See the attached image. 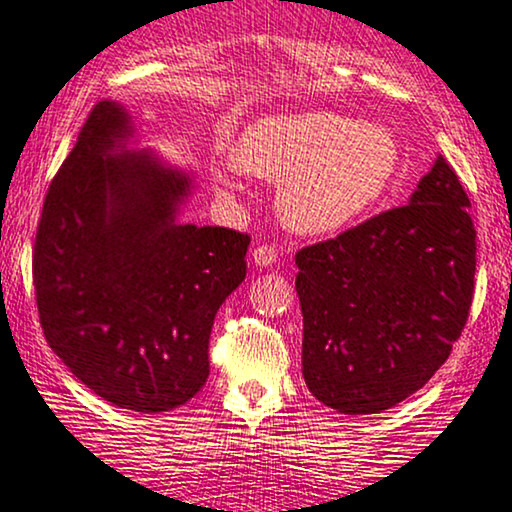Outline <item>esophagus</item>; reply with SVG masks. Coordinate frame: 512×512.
Instances as JSON below:
<instances>
[{
	"instance_id": "esophagus-1",
	"label": "esophagus",
	"mask_w": 512,
	"mask_h": 512,
	"mask_svg": "<svg viewBox=\"0 0 512 512\" xmlns=\"http://www.w3.org/2000/svg\"><path fill=\"white\" fill-rule=\"evenodd\" d=\"M276 260H278V252H276V248H271V245H257V248L252 250V262H255L257 267L267 269Z\"/></svg>"
}]
</instances>
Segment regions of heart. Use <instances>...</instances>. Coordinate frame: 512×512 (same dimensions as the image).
<instances>
[{"label":"heart","mask_w":512,"mask_h":512,"mask_svg":"<svg viewBox=\"0 0 512 512\" xmlns=\"http://www.w3.org/2000/svg\"><path fill=\"white\" fill-rule=\"evenodd\" d=\"M234 163L278 181L276 210L302 236H335L383 200L401 170L390 129L338 113L271 115L250 125Z\"/></svg>","instance_id":"obj_1"}]
</instances>
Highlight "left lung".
Wrapping results in <instances>:
<instances>
[{"label":"left lung","mask_w":512,"mask_h":512,"mask_svg":"<svg viewBox=\"0 0 512 512\" xmlns=\"http://www.w3.org/2000/svg\"><path fill=\"white\" fill-rule=\"evenodd\" d=\"M468 208L437 155L409 205L297 252L302 375L321 404L347 416L383 413L449 359L475 290Z\"/></svg>","instance_id":"8db88e82"}]
</instances>
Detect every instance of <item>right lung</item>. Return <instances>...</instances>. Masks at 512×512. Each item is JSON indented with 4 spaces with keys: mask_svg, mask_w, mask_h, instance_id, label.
Returning <instances> with one entry per match:
<instances>
[{
    "mask_svg": "<svg viewBox=\"0 0 512 512\" xmlns=\"http://www.w3.org/2000/svg\"><path fill=\"white\" fill-rule=\"evenodd\" d=\"M137 141L120 101L96 103L49 186L32 278L70 373L113 406L163 413L208 380L212 323L243 283L250 238L181 222L196 172Z\"/></svg>",
    "mask_w": 512,
    "mask_h": 512,
    "instance_id": "obj_1",
    "label": "right lung"
}]
</instances>
